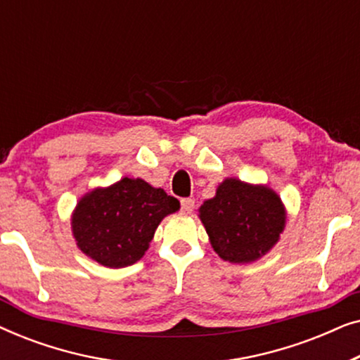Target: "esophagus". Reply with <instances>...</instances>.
I'll return each instance as SVG.
<instances>
[{
  "label": "esophagus",
  "instance_id": "esophagus-1",
  "mask_svg": "<svg viewBox=\"0 0 360 360\" xmlns=\"http://www.w3.org/2000/svg\"><path fill=\"white\" fill-rule=\"evenodd\" d=\"M180 205H181V213H185V214H190L191 211L195 210V200L193 198H181Z\"/></svg>",
  "mask_w": 360,
  "mask_h": 360
}]
</instances>
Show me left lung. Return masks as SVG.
Masks as SVG:
<instances>
[{
	"label": "left lung",
	"instance_id": "obj_1",
	"mask_svg": "<svg viewBox=\"0 0 360 360\" xmlns=\"http://www.w3.org/2000/svg\"><path fill=\"white\" fill-rule=\"evenodd\" d=\"M200 219L221 259L248 264L277 244L285 228V208L267 186L226 179L214 198L201 205Z\"/></svg>",
	"mask_w": 360,
	"mask_h": 360
}]
</instances>
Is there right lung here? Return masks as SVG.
<instances>
[{
  "label": "right lung",
  "instance_id": "1",
  "mask_svg": "<svg viewBox=\"0 0 360 360\" xmlns=\"http://www.w3.org/2000/svg\"><path fill=\"white\" fill-rule=\"evenodd\" d=\"M180 208L179 200L141 179H122L80 200L72 229L77 245L105 267L136 264L160 221Z\"/></svg>",
  "mask_w": 360,
  "mask_h": 360
}]
</instances>
